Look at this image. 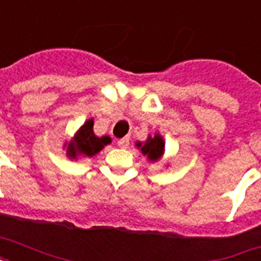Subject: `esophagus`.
<instances>
[{
    "instance_id": "34e87169",
    "label": "esophagus",
    "mask_w": 261,
    "mask_h": 261,
    "mask_svg": "<svg viewBox=\"0 0 261 261\" xmlns=\"http://www.w3.org/2000/svg\"><path fill=\"white\" fill-rule=\"evenodd\" d=\"M128 145H130V141H128V138H122L118 141V146L120 147V149H127V147H128Z\"/></svg>"
}]
</instances>
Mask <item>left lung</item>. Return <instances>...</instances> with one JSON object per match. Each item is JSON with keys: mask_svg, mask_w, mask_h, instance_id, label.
<instances>
[{"mask_svg": "<svg viewBox=\"0 0 261 261\" xmlns=\"http://www.w3.org/2000/svg\"><path fill=\"white\" fill-rule=\"evenodd\" d=\"M135 145H137V147L141 149L142 154L146 155L147 160L153 161V163L159 161L163 157L164 151H165V142H164L163 137L160 134H155L154 137L150 135L145 143L137 142Z\"/></svg>", "mask_w": 261, "mask_h": 261, "instance_id": "1", "label": "left lung"}]
</instances>
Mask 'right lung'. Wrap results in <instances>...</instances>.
Instances as JSON below:
<instances>
[{
	"label": "right lung",
	"mask_w": 261,
	"mask_h": 261,
	"mask_svg": "<svg viewBox=\"0 0 261 261\" xmlns=\"http://www.w3.org/2000/svg\"><path fill=\"white\" fill-rule=\"evenodd\" d=\"M108 143H111V138L108 135H104V137L94 135L93 119H89L80 127V130L75 133L74 138L71 139L69 143H65V146H67V157L75 160L79 155L93 157Z\"/></svg>",
	"instance_id": "obj_1"
}]
</instances>
